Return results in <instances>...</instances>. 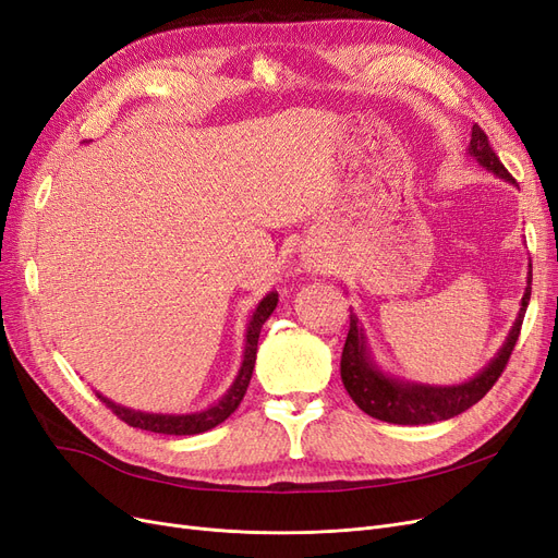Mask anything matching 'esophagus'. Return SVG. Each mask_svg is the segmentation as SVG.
<instances>
[{"label":"esophagus","mask_w":558,"mask_h":558,"mask_svg":"<svg viewBox=\"0 0 558 558\" xmlns=\"http://www.w3.org/2000/svg\"><path fill=\"white\" fill-rule=\"evenodd\" d=\"M307 269H312V272H318V265L310 260V263H307Z\"/></svg>","instance_id":"esophagus-1"}]
</instances>
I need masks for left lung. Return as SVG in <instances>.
<instances>
[{"mask_svg":"<svg viewBox=\"0 0 558 558\" xmlns=\"http://www.w3.org/2000/svg\"><path fill=\"white\" fill-rule=\"evenodd\" d=\"M468 154L472 160H477L484 170L514 183L510 172L505 170V165L494 154V148L488 144V137L480 125H472ZM531 279H533V267L529 265V281H526L529 286L521 298L519 316L508 335V340H505V344L498 349L492 363L482 367L472 379L463 384H453V386L414 384V381H402L386 375L384 369H379L377 363L369 359V349H367L361 320L356 314H351L349 335H347L342 363H340V373H342L347 393L365 414L386 421V424L421 426V424H435V421L459 416L461 412L472 408V404L480 402L488 393V388L498 381L505 365H508L512 349L519 340L523 314H526L529 300H531Z\"/></svg>","mask_w":558,"mask_h":558,"instance_id":"8db88e82","label":"left lung"}]
</instances>
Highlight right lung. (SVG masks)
I'll return each mask as SVG.
<instances>
[{"label": "right lung", "instance_id": "obj_1", "mask_svg": "<svg viewBox=\"0 0 558 558\" xmlns=\"http://www.w3.org/2000/svg\"><path fill=\"white\" fill-rule=\"evenodd\" d=\"M279 302L277 291H269L260 302L258 307L253 310L251 320L246 326V340H244V359H242V367L238 377H234L232 386L228 388V393L209 404L207 410H199L193 414H154V412H140V410H130L123 408V404H116L113 400L105 398L102 393H95L99 400H102L107 408L125 421L128 426L132 428H142V430H150V433H162V435H197L211 430L214 426L223 424V421L240 408V402L246 393L251 375H253V365H256V351H258V337H260V328L265 320L269 318V314L275 312Z\"/></svg>", "mask_w": 558, "mask_h": 558}]
</instances>
